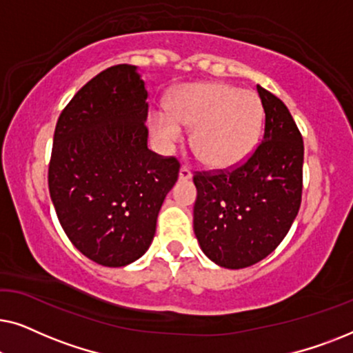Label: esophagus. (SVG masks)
Segmentation results:
<instances>
[{"label":"esophagus","mask_w":353,"mask_h":353,"mask_svg":"<svg viewBox=\"0 0 353 353\" xmlns=\"http://www.w3.org/2000/svg\"><path fill=\"white\" fill-rule=\"evenodd\" d=\"M191 176H192L191 168H190V167H186V165H181V168H180V180L186 181V180H190Z\"/></svg>","instance_id":"obj_1"}]
</instances>
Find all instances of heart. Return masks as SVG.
<instances>
[{"label":"heart","mask_w":353,"mask_h":353,"mask_svg":"<svg viewBox=\"0 0 353 353\" xmlns=\"http://www.w3.org/2000/svg\"><path fill=\"white\" fill-rule=\"evenodd\" d=\"M152 137L168 151L180 141L183 128H194L191 148L210 168L238 165L257 146L263 105L252 91L226 83H194L178 90L167 112L149 117Z\"/></svg>","instance_id":"b5f03b06"}]
</instances>
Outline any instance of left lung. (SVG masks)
<instances>
[{
    "mask_svg": "<svg viewBox=\"0 0 353 353\" xmlns=\"http://www.w3.org/2000/svg\"><path fill=\"white\" fill-rule=\"evenodd\" d=\"M265 110L262 143L230 170L196 172L194 233L212 262L238 270L278 248L302 201L303 141L279 98L257 85Z\"/></svg>",
    "mask_w": 353,
    "mask_h": 353,
    "instance_id": "1",
    "label": "left lung"
}]
</instances>
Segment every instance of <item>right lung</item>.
I'll return each instance as SVG.
<instances>
[{"label":"right lung","mask_w":353,"mask_h":353,"mask_svg":"<svg viewBox=\"0 0 353 353\" xmlns=\"http://www.w3.org/2000/svg\"><path fill=\"white\" fill-rule=\"evenodd\" d=\"M137 67L105 69L77 91L57 119L48 185L70 243L104 267L149 249L180 162L148 149L149 105Z\"/></svg>","instance_id":"add662e5"}]
</instances>
